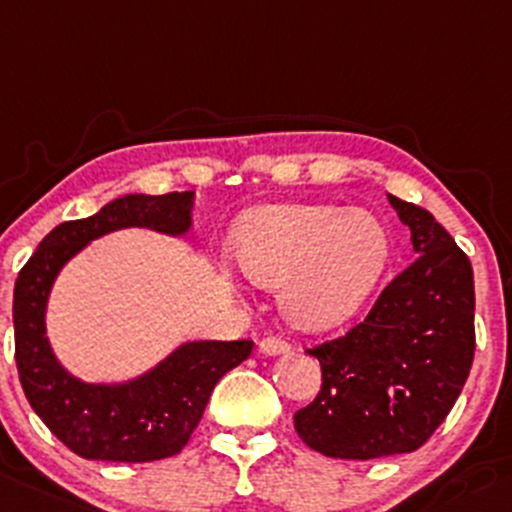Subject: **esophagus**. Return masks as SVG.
Returning a JSON list of instances; mask_svg holds the SVG:
<instances>
[{
    "mask_svg": "<svg viewBox=\"0 0 512 512\" xmlns=\"http://www.w3.org/2000/svg\"><path fill=\"white\" fill-rule=\"evenodd\" d=\"M260 351L265 355H282L289 353V343L279 336H265L260 341Z\"/></svg>",
    "mask_w": 512,
    "mask_h": 512,
    "instance_id": "esophagus-1",
    "label": "esophagus"
}]
</instances>
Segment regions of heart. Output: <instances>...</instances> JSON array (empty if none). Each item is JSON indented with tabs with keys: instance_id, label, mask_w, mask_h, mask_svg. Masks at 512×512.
<instances>
[{
	"instance_id": "obj_1",
	"label": "heart",
	"mask_w": 512,
	"mask_h": 512,
	"mask_svg": "<svg viewBox=\"0 0 512 512\" xmlns=\"http://www.w3.org/2000/svg\"><path fill=\"white\" fill-rule=\"evenodd\" d=\"M390 240L375 215L338 206H274L247 215L235 260L250 282L282 287L279 301L301 331L346 324L378 284Z\"/></svg>"
}]
</instances>
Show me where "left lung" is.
<instances>
[{"label": "left lung", "instance_id": "1", "mask_svg": "<svg viewBox=\"0 0 512 512\" xmlns=\"http://www.w3.org/2000/svg\"><path fill=\"white\" fill-rule=\"evenodd\" d=\"M387 198L410 228L417 260L387 284L360 324L306 348L321 363V390L294 414V429L331 459L419 449L459 400L476 351L469 257L432 213Z\"/></svg>", "mask_w": 512, "mask_h": 512}]
</instances>
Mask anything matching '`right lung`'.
<instances>
[{
	"instance_id": "1",
	"label": "right lung",
	"mask_w": 512,
	"mask_h": 512,
	"mask_svg": "<svg viewBox=\"0 0 512 512\" xmlns=\"http://www.w3.org/2000/svg\"><path fill=\"white\" fill-rule=\"evenodd\" d=\"M193 191L115 198L100 213L53 228L14 284V358L21 387L48 429L73 454L144 464L176 456L201 422L215 383L250 358L252 341H193L125 385L80 383L46 338V301L58 270L90 240L120 228L184 235Z\"/></svg>"
}]
</instances>
